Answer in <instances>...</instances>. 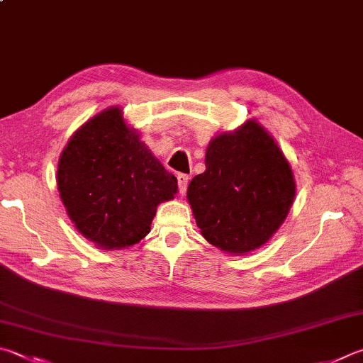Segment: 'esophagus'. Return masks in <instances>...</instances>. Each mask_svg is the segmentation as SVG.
<instances>
[{"label": "esophagus", "mask_w": 363, "mask_h": 363, "mask_svg": "<svg viewBox=\"0 0 363 363\" xmlns=\"http://www.w3.org/2000/svg\"><path fill=\"white\" fill-rule=\"evenodd\" d=\"M189 179H190V177H189L187 174H182V173L177 174V184H179V194H181V195L186 194Z\"/></svg>", "instance_id": "1"}]
</instances>
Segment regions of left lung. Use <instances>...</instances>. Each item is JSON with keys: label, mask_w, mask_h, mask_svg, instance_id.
I'll return each mask as SVG.
<instances>
[{"label": "left lung", "mask_w": 363, "mask_h": 363, "mask_svg": "<svg viewBox=\"0 0 363 363\" xmlns=\"http://www.w3.org/2000/svg\"><path fill=\"white\" fill-rule=\"evenodd\" d=\"M206 169L187 200L203 238L230 254H247L272 238L295 199L291 164L255 121L211 140Z\"/></svg>", "instance_id": "1"}]
</instances>
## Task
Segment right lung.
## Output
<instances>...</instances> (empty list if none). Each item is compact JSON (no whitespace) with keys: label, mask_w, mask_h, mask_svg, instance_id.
<instances>
[{"label":"right lung","mask_w":363,"mask_h":363,"mask_svg":"<svg viewBox=\"0 0 363 363\" xmlns=\"http://www.w3.org/2000/svg\"><path fill=\"white\" fill-rule=\"evenodd\" d=\"M57 186L69 219L101 249H123L150 232L177 179L113 106L85 122L58 160Z\"/></svg>","instance_id":"right-lung-1"}]
</instances>
